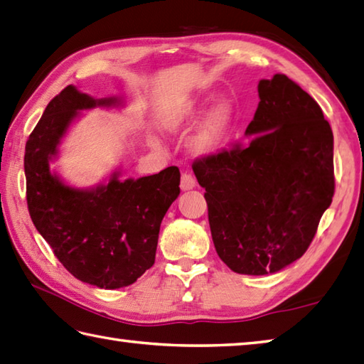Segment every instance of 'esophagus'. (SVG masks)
Returning a JSON list of instances; mask_svg holds the SVG:
<instances>
[{
	"mask_svg": "<svg viewBox=\"0 0 364 364\" xmlns=\"http://www.w3.org/2000/svg\"><path fill=\"white\" fill-rule=\"evenodd\" d=\"M180 188H181L183 191H191V189H194V188H196V180H194V176H192V175H191V173H188V172H184V173L181 175Z\"/></svg>",
	"mask_w": 364,
	"mask_h": 364,
	"instance_id": "1",
	"label": "esophagus"
}]
</instances>
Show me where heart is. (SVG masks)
I'll return each instance as SVG.
<instances>
[{
  "label": "heart",
  "mask_w": 364,
  "mask_h": 364,
  "mask_svg": "<svg viewBox=\"0 0 364 364\" xmlns=\"http://www.w3.org/2000/svg\"><path fill=\"white\" fill-rule=\"evenodd\" d=\"M203 102L191 101L176 105L162 118V127L170 132H178L186 127L203 112ZM233 123V110L227 102H219L206 113V117L197 127L191 139V149L197 156H208L215 153L229 134Z\"/></svg>",
  "instance_id": "1"
}]
</instances>
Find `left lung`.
Segmentation results:
<instances>
[{
	"label": "left lung",
	"mask_w": 364,
	"mask_h": 364,
	"mask_svg": "<svg viewBox=\"0 0 364 364\" xmlns=\"http://www.w3.org/2000/svg\"><path fill=\"white\" fill-rule=\"evenodd\" d=\"M245 145L192 164L216 252L232 272L277 273L309 247L334 194L333 132L287 75L259 82Z\"/></svg>",
	"instance_id": "1"
}]
</instances>
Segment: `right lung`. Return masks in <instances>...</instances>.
<instances>
[{
  "instance_id": "add662e5",
  "label": "right lung",
  "mask_w": 364,
  "mask_h": 364,
  "mask_svg": "<svg viewBox=\"0 0 364 364\" xmlns=\"http://www.w3.org/2000/svg\"><path fill=\"white\" fill-rule=\"evenodd\" d=\"M73 85L48 102L25 146L26 202L36 229L63 267L99 289L131 286L153 267L161 223L180 196V170L119 180L117 170L96 188L78 189L50 170L61 139L82 110L118 107Z\"/></svg>"
}]
</instances>
